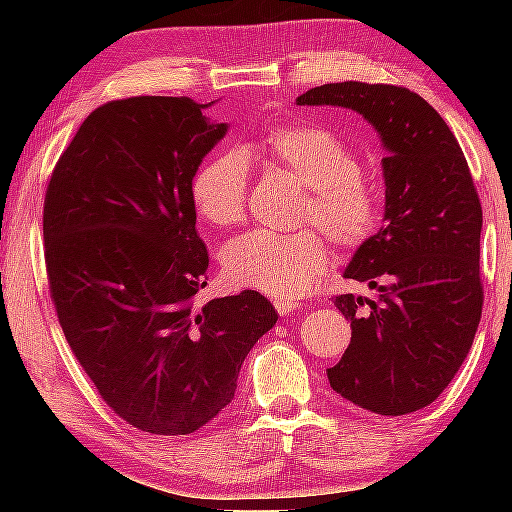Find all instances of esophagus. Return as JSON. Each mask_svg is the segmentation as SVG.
I'll return each instance as SVG.
<instances>
[{
	"label": "esophagus",
	"instance_id": "obj_1",
	"mask_svg": "<svg viewBox=\"0 0 512 512\" xmlns=\"http://www.w3.org/2000/svg\"><path fill=\"white\" fill-rule=\"evenodd\" d=\"M275 310L286 317V314H293L298 310V300L296 298H275Z\"/></svg>",
	"mask_w": 512,
	"mask_h": 512
}]
</instances>
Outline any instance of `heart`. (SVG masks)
<instances>
[{"label": "heart", "instance_id": "1", "mask_svg": "<svg viewBox=\"0 0 512 512\" xmlns=\"http://www.w3.org/2000/svg\"><path fill=\"white\" fill-rule=\"evenodd\" d=\"M258 158L303 181L307 195L298 223L324 227L340 251H359L377 235L384 214L382 188L361 172L356 153L333 130L312 123L279 125L261 139ZM247 198L249 160L242 151L219 153L195 174L193 202L212 226L244 221ZM318 229L249 230L223 249V275L240 289L296 298L331 263V249Z\"/></svg>", "mask_w": 512, "mask_h": 512}]
</instances>
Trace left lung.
I'll use <instances>...</instances> for the list:
<instances>
[{
    "label": "left lung",
    "instance_id": "1",
    "mask_svg": "<svg viewBox=\"0 0 512 512\" xmlns=\"http://www.w3.org/2000/svg\"><path fill=\"white\" fill-rule=\"evenodd\" d=\"M296 102L359 111L387 146V226L345 270L382 293L335 296L352 321V342L326 370L328 382L377 415L422 410L457 375L485 303L482 207L464 151L438 111L403 86L326 83Z\"/></svg>",
    "mask_w": 512,
    "mask_h": 512
}]
</instances>
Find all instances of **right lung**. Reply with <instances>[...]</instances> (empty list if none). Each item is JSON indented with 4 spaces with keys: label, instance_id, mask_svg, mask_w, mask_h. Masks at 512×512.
Here are the masks:
<instances>
[{
    "label": "right lung",
    "instance_id": "add662e5",
    "mask_svg": "<svg viewBox=\"0 0 512 512\" xmlns=\"http://www.w3.org/2000/svg\"><path fill=\"white\" fill-rule=\"evenodd\" d=\"M188 97L104 102L53 167L48 291L97 394L156 436H186L235 398L244 356L277 321L258 291L198 303L209 254L193 177L226 135Z\"/></svg>",
    "mask_w": 512,
    "mask_h": 512
}]
</instances>
